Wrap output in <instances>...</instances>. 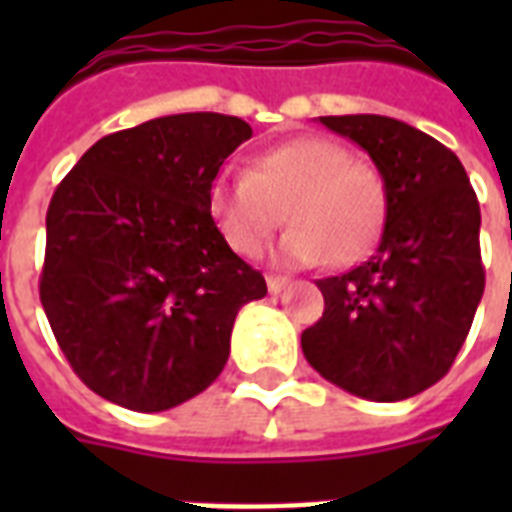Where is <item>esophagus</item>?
Listing matches in <instances>:
<instances>
[{
    "label": "esophagus",
    "mask_w": 512,
    "mask_h": 512,
    "mask_svg": "<svg viewBox=\"0 0 512 512\" xmlns=\"http://www.w3.org/2000/svg\"><path fill=\"white\" fill-rule=\"evenodd\" d=\"M265 284H268V289H271L273 295H276V292H281V289L287 287L289 279H287V276H276V273H268V276H265Z\"/></svg>",
    "instance_id": "esophagus-1"
}]
</instances>
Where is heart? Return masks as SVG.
I'll list each match as a JSON object with an SVG mask.
<instances>
[{"label":"heart","mask_w":512,"mask_h":512,"mask_svg":"<svg viewBox=\"0 0 512 512\" xmlns=\"http://www.w3.org/2000/svg\"><path fill=\"white\" fill-rule=\"evenodd\" d=\"M209 212L239 255L263 252L284 220V255L297 263L350 265L374 247L388 217V188L372 164L353 162L327 138L265 148L249 172H223L209 185Z\"/></svg>","instance_id":"1"}]
</instances>
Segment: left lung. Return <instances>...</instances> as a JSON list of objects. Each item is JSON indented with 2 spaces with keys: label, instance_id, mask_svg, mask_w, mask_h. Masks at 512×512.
<instances>
[{
  "label": "left lung",
  "instance_id": "obj_1",
  "mask_svg": "<svg viewBox=\"0 0 512 512\" xmlns=\"http://www.w3.org/2000/svg\"><path fill=\"white\" fill-rule=\"evenodd\" d=\"M319 122L372 156L388 217L366 263L316 281L324 316L303 332V353L353 396L404 401L452 369L484 295L476 191L449 148L398 119Z\"/></svg>",
  "mask_w": 512,
  "mask_h": 512
}]
</instances>
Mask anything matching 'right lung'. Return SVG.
<instances>
[{
    "label": "right lung",
    "mask_w": 512,
    "mask_h": 512,
    "mask_svg": "<svg viewBox=\"0 0 512 512\" xmlns=\"http://www.w3.org/2000/svg\"><path fill=\"white\" fill-rule=\"evenodd\" d=\"M252 138L239 116L175 114L100 138L52 193L39 297L76 377L164 412L223 372L241 305L265 297L209 212V185Z\"/></svg>",
    "instance_id": "1"
}]
</instances>
